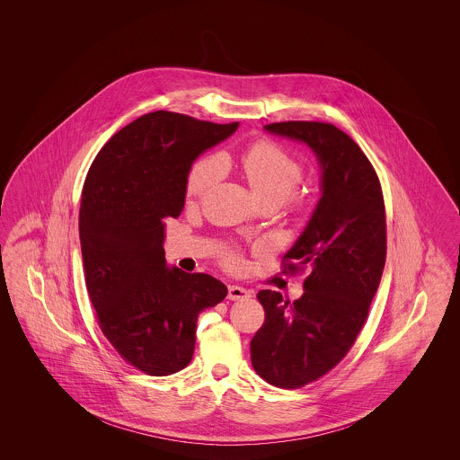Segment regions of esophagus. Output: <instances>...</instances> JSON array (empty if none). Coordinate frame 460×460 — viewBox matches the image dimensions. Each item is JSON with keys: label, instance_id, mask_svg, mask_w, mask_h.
Returning a JSON list of instances; mask_svg holds the SVG:
<instances>
[{"label": "esophagus", "instance_id": "1", "mask_svg": "<svg viewBox=\"0 0 460 460\" xmlns=\"http://www.w3.org/2000/svg\"><path fill=\"white\" fill-rule=\"evenodd\" d=\"M252 293L248 289H244L243 286H229V293H227V298L229 300H246L250 298Z\"/></svg>", "mask_w": 460, "mask_h": 460}]
</instances>
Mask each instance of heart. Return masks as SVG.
I'll return each mask as SVG.
<instances>
[{
    "label": "heart",
    "mask_w": 460,
    "mask_h": 460,
    "mask_svg": "<svg viewBox=\"0 0 460 460\" xmlns=\"http://www.w3.org/2000/svg\"><path fill=\"white\" fill-rule=\"evenodd\" d=\"M240 165L261 203H285L304 175L300 162L272 141H257L248 146L241 155ZM220 175L222 165L217 158H199L186 177V195L188 198L203 197L219 181Z\"/></svg>",
    "instance_id": "b5f03b06"
}]
</instances>
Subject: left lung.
<instances>
[{"instance_id": "8db88e82", "label": "left lung", "mask_w": 460, "mask_h": 460, "mask_svg": "<svg viewBox=\"0 0 460 460\" xmlns=\"http://www.w3.org/2000/svg\"><path fill=\"white\" fill-rule=\"evenodd\" d=\"M269 134L304 143L321 171V198L286 252L289 270L308 269L289 304L263 289L265 323L250 343L267 383L298 388L331 371L364 326L386 261V217L376 171L349 134L323 122H278Z\"/></svg>"}]
</instances>
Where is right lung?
Wrapping results in <instances>:
<instances>
[{"label":"right lung","mask_w":460,"mask_h":460,"mask_svg":"<svg viewBox=\"0 0 460 460\" xmlns=\"http://www.w3.org/2000/svg\"><path fill=\"white\" fill-rule=\"evenodd\" d=\"M238 126L152 111L111 136L86 175L79 238L89 298L115 350L150 376L190 364L198 315L227 295L208 274L167 265L164 241L191 165Z\"/></svg>","instance_id":"right-lung-1"}]
</instances>
